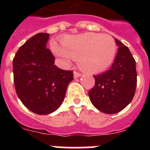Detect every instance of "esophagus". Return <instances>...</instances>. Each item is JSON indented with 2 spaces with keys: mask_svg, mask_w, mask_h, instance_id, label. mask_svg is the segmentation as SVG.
I'll use <instances>...</instances> for the list:
<instances>
[{
  "mask_svg": "<svg viewBox=\"0 0 150 150\" xmlns=\"http://www.w3.org/2000/svg\"><path fill=\"white\" fill-rule=\"evenodd\" d=\"M81 76V74L79 72H77V71H74V78H78L79 76Z\"/></svg>",
  "mask_w": 150,
  "mask_h": 150,
  "instance_id": "obj_1",
  "label": "esophagus"
}]
</instances>
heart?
<instances>
[{"mask_svg": "<svg viewBox=\"0 0 150 150\" xmlns=\"http://www.w3.org/2000/svg\"><path fill=\"white\" fill-rule=\"evenodd\" d=\"M62 47L55 43L52 47L57 56L68 62L77 60L82 70L99 73L110 66L115 59L117 46L114 38L108 34L85 33L67 36L62 40Z\"/></svg>", "mask_w": 150, "mask_h": 150, "instance_id": "heart-1", "label": "heart"}]
</instances>
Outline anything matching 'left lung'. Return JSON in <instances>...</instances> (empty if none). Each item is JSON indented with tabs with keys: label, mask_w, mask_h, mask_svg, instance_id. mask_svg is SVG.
<instances>
[{
	"label": "left lung",
	"mask_w": 150,
	"mask_h": 150,
	"mask_svg": "<svg viewBox=\"0 0 150 150\" xmlns=\"http://www.w3.org/2000/svg\"><path fill=\"white\" fill-rule=\"evenodd\" d=\"M119 46L110 69L94 75L95 86L88 91L91 103L98 110L113 114L122 110L132 101L137 86L136 62L129 49L117 39Z\"/></svg>",
	"instance_id": "1"
}]
</instances>
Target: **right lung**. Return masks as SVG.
Returning <instances> with one entry per match:
<instances>
[{"label":"right lung","mask_w":150,"mask_h":150,"mask_svg":"<svg viewBox=\"0 0 150 150\" xmlns=\"http://www.w3.org/2000/svg\"><path fill=\"white\" fill-rule=\"evenodd\" d=\"M50 34L39 33L18 49L13 60V80L22 104L37 114L46 115L61 106L72 71L59 68L55 57L46 48Z\"/></svg>","instance_id":"add662e5"}]
</instances>
